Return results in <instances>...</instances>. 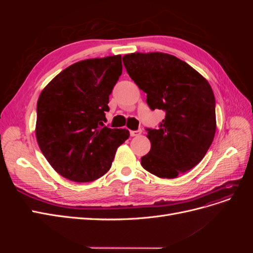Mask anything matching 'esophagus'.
I'll use <instances>...</instances> for the list:
<instances>
[{"mask_svg":"<svg viewBox=\"0 0 253 253\" xmlns=\"http://www.w3.org/2000/svg\"><path fill=\"white\" fill-rule=\"evenodd\" d=\"M131 136H138L141 134V129H137V131H129Z\"/></svg>","mask_w":253,"mask_h":253,"instance_id":"obj_1","label":"esophagus"}]
</instances>
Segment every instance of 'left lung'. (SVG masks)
Instances as JSON below:
<instances>
[{
	"label": "left lung",
	"instance_id": "8db88e82",
	"mask_svg": "<svg viewBox=\"0 0 253 253\" xmlns=\"http://www.w3.org/2000/svg\"><path fill=\"white\" fill-rule=\"evenodd\" d=\"M129 77L147 94L151 110H164L159 128H147L151 150L141 166L160 178H175L206 155L216 129L209 82L185 61L164 52L122 57Z\"/></svg>",
	"mask_w": 253,
	"mask_h": 253
}]
</instances>
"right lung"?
Segmentation results:
<instances>
[{
  "label": "right lung",
  "instance_id": "obj_1",
  "mask_svg": "<svg viewBox=\"0 0 253 253\" xmlns=\"http://www.w3.org/2000/svg\"><path fill=\"white\" fill-rule=\"evenodd\" d=\"M122 74L121 56L79 61L58 74L38 99L36 137L63 177L88 182L111 169L126 128L103 126L109 96Z\"/></svg>",
  "mask_w": 253,
  "mask_h": 253
}]
</instances>
